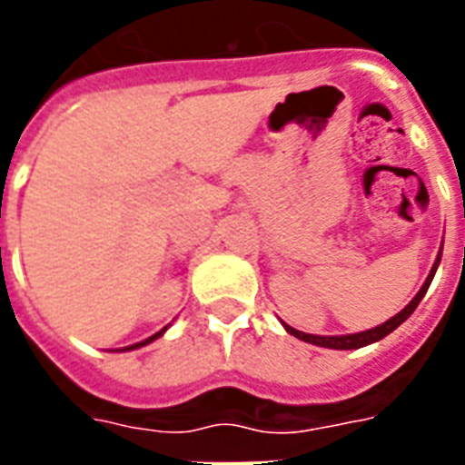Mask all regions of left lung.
Segmentation results:
<instances>
[{"mask_svg": "<svg viewBox=\"0 0 465 465\" xmlns=\"http://www.w3.org/2000/svg\"><path fill=\"white\" fill-rule=\"evenodd\" d=\"M441 261V251L440 255H437V261H434V268L430 270V275H427L425 284L420 287V292L412 297V302L408 306H405L403 311H398L396 316L389 318L386 323L376 325V328H371V331H361V332H350V335H309V332H302L297 331V328H292V325L282 323L284 331L290 332V335H294V338L304 340V342H311V345H318V347H331V350H357V347H364V345H371V342H376V340L386 338L389 332H393L398 328V325L403 323L405 318L411 316L412 311L418 309V304L422 302V297L427 294V290H430V284H432V277L434 272H437V265H440Z\"/></svg>", "mask_w": 465, "mask_h": 465, "instance_id": "obj_1", "label": "left lung"}]
</instances>
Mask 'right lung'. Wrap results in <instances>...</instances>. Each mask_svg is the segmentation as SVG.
<instances>
[{
	"label": "right lung",
	"instance_id": "1",
	"mask_svg": "<svg viewBox=\"0 0 465 465\" xmlns=\"http://www.w3.org/2000/svg\"><path fill=\"white\" fill-rule=\"evenodd\" d=\"M163 331H166V328H161L159 332H154V335H152V338H147V340H142V342H137V345H130V347H123V352H125V350H137V347H144V345H149V342H154L156 338H161V335H163Z\"/></svg>",
	"mask_w": 465,
	"mask_h": 465
}]
</instances>
